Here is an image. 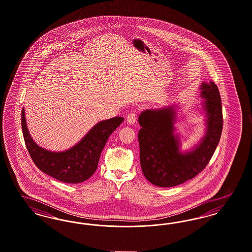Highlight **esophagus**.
Segmentation results:
<instances>
[{
  "mask_svg": "<svg viewBox=\"0 0 252 252\" xmlns=\"http://www.w3.org/2000/svg\"><path fill=\"white\" fill-rule=\"evenodd\" d=\"M136 122V113L130 112L127 116V122L130 124H134Z\"/></svg>",
  "mask_w": 252,
  "mask_h": 252,
  "instance_id": "1",
  "label": "esophagus"
}]
</instances>
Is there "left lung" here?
<instances>
[{"mask_svg":"<svg viewBox=\"0 0 252 252\" xmlns=\"http://www.w3.org/2000/svg\"><path fill=\"white\" fill-rule=\"evenodd\" d=\"M201 97L206 114V131L195 149L181 153L179 140L174 135V106L141 113L138 118L140 163L145 177L158 187H174L196 177L208 164L220 142L222 107L214 82L202 83Z\"/></svg>","mask_w":252,"mask_h":252,"instance_id":"obj_1","label":"left lung"}]
</instances>
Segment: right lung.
Wrapping results in <instances>:
<instances>
[{"mask_svg":"<svg viewBox=\"0 0 252 252\" xmlns=\"http://www.w3.org/2000/svg\"><path fill=\"white\" fill-rule=\"evenodd\" d=\"M123 121L122 117H116L98 122L75 147L63 152H52L40 148L31 137L24 109L21 112L25 145L35 165L48 176L72 184L81 183L94 175L106 141Z\"/></svg>","mask_w":252,"mask_h":252,"instance_id":"1","label":"right lung"}]
</instances>
